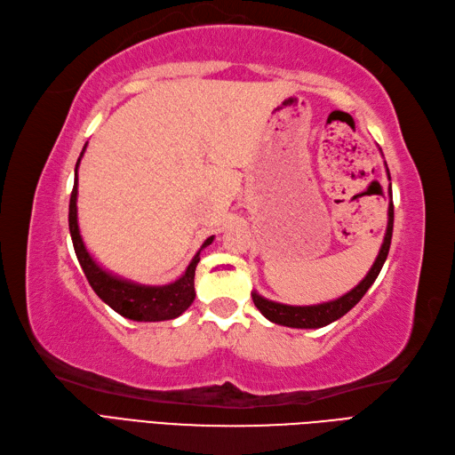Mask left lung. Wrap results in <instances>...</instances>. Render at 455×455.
<instances>
[{
	"mask_svg": "<svg viewBox=\"0 0 455 455\" xmlns=\"http://www.w3.org/2000/svg\"><path fill=\"white\" fill-rule=\"evenodd\" d=\"M386 171H387V165H386ZM387 179H389V171H387ZM387 194H389V205H387V228L384 235V243L367 276L359 282L354 290L344 293L342 297H339V299L320 303V305H310V307H291V305L275 303V301L265 299V297H261L258 291H252V301L261 315L278 325L297 327V329H318L342 318L348 310H352L359 301H362V297L372 286V282L377 280L389 252L391 233H394V197H391V182L387 188Z\"/></svg>",
	"mask_w": 455,
	"mask_h": 455,
	"instance_id": "obj_1",
	"label": "left lung"
}]
</instances>
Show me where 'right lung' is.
Returning a JSON list of instances; mask_svg holds the SVG:
<instances>
[{"instance_id": "add662e5", "label": "right lung", "mask_w": 455, "mask_h": 455, "mask_svg": "<svg viewBox=\"0 0 455 455\" xmlns=\"http://www.w3.org/2000/svg\"><path fill=\"white\" fill-rule=\"evenodd\" d=\"M84 150H86V145L81 156H78L76 165H75V184H73V192L69 199V233H71L76 259L81 263L92 290L98 293L101 301H105L113 310H116L120 316L135 320V322H164V320H173L180 316L196 299L194 276L199 263V252L205 246H209L214 237H209L205 243H203L201 250L194 256L190 265H188L184 275L179 280L171 282V284H165V286H143L132 280L118 278L101 269L86 250L81 237V231H78V220H76V194H78L76 171H78V164L83 160Z\"/></svg>"}]
</instances>
